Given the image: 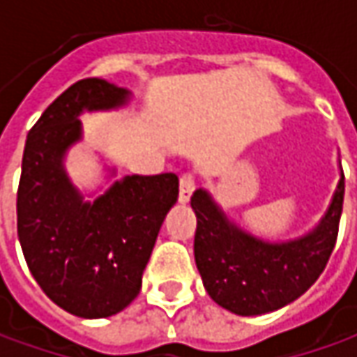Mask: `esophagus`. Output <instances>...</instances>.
<instances>
[{
	"instance_id": "1",
	"label": "esophagus",
	"mask_w": 357,
	"mask_h": 357,
	"mask_svg": "<svg viewBox=\"0 0 357 357\" xmlns=\"http://www.w3.org/2000/svg\"><path fill=\"white\" fill-rule=\"evenodd\" d=\"M195 188H197V181H195V176L190 174V172H186L181 176V185H178V200L185 204L190 200L192 197V192H195Z\"/></svg>"
}]
</instances>
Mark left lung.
<instances>
[{"mask_svg": "<svg viewBox=\"0 0 357 357\" xmlns=\"http://www.w3.org/2000/svg\"><path fill=\"white\" fill-rule=\"evenodd\" d=\"M197 214L195 260L208 296L238 316L282 308L320 278L336 246L344 172L320 225L306 236L272 244L228 222L206 190L190 199Z\"/></svg>", "mask_w": 357, "mask_h": 357, "instance_id": "obj_1", "label": "left lung"}]
</instances>
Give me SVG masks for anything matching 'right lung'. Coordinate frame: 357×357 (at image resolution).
Returning <instances> with one entry per match:
<instances>
[{
  "mask_svg": "<svg viewBox=\"0 0 357 357\" xmlns=\"http://www.w3.org/2000/svg\"><path fill=\"white\" fill-rule=\"evenodd\" d=\"M129 91L81 79L27 132L17 188V236L41 290L79 318H107L139 296L160 225L178 199V176L130 174L95 202L69 183L65 151L81 139L83 111L115 109Z\"/></svg>",
  "mask_w": 357,
  "mask_h": 357,
  "instance_id": "1",
  "label": "right lung"
}]
</instances>
